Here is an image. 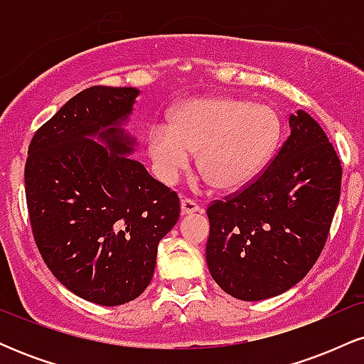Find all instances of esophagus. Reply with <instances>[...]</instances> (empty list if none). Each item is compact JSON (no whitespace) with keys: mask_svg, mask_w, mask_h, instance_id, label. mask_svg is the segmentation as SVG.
I'll return each mask as SVG.
<instances>
[{"mask_svg":"<svg viewBox=\"0 0 364 364\" xmlns=\"http://www.w3.org/2000/svg\"><path fill=\"white\" fill-rule=\"evenodd\" d=\"M200 205L191 198L181 200V214H193V212H198Z\"/></svg>","mask_w":364,"mask_h":364,"instance_id":"esophagus-1","label":"esophagus"}]
</instances>
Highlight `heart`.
<instances>
[{"instance_id": "heart-1", "label": "heart", "mask_w": 364, "mask_h": 364, "mask_svg": "<svg viewBox=\"0 0 364 364\" xmlns=\"http://www.w3.org/2000/svg\"><path fill=\"white\" fill-rule=\"evenodd\" d=\"M281 119L267 104L231 95H205L181 102L169 127L149 132V154L159 174L173 181L198 154V171L215 190L248 185L265 168L281 140Z\"/></svg>"}]
</instances>
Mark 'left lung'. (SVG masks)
Listing matches in <instances>:
<instances>
[{"label": "left lung", "mask_w": 364, "mask_h": 364, "mask_svg": "<svg viewBox=\"0 0 364 364\" xmlns=\"http://www.w3.org/2000/svg\"><path fill=\"white\" fill-rule=\"evenodd\" d=\"M248 185L207 207V265L220 289L262 301L291 289L318 260L341 196L336 149L308 112Z\"/></svg>", "instance_id": "8db88e82"}]
</instances>
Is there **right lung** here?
<instances>
[{
	"mask_svg": "<svg viewBox=\"0 0 364 364\" xmlns=\"http://www.w3.org/2000/svg\"><path fill=\"white\" fill-rule=\"evenodd\" d=\"M139 90L94 85L32 136L25 196L46 265L87 301L118 306L152 281L157 245L179 219V196L128 159L119 128ZM97 134L107 148L90 139Z\"/></svg>",
	"mask_w": 364,
	"mask_h": 364,
	"instance_id": "obj_1",
	"label": "right lung"
}]
</instances>
